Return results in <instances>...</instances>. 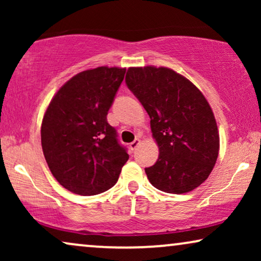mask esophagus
Listing matches in <instances>:
<instances>
[{"instance_id": "34e87169", "label": "esophagus", "mask_w": 261, "mask_h": 261, "mask_svg": "<svg viewBox=\"0 0 261 261\" xmlns=\"http://www.w3.org/2000/svg\"><path fill=\"white\" fill-rule=\"evenodd\" d=\"M140 142H141V140L140 139H135V140L133 141V142H130V145H129V147L132 148V149H135L138 147L139 145H140Z\"/></svg>"}]
</instances>
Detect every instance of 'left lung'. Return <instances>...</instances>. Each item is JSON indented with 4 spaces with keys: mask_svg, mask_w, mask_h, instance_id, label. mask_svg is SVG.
I'll list each match as a JSON object with an SVG mask.
<instances>
[{
    "mask_svg": "<svg viewBox=\"0 0 261 261\" xmlns=\"http://www.w3.org/2000/svg\"><path fill=\"white\" fill-rule=\"evenodd\" d=\"M126 84L151 119L159 158L145 172L153 187L185 194L215 165L220 137L213 110L190 81L167 67H129Z\"/></svg>",
    "mask_w": 261,
    "mask_h": 261,
    "instance_id": "left-lung-1",
    "label": "left lung"
}]
</instances>
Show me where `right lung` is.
Segmentation results:
<instances>
[{
    "instance_id": "right-lung-1",
    "label": "right lung",
    "mask_w": 261,
    "mask_h": 261,
    "mask_svg": "<svg viewBox=\"0 0 261 261\" xmlns=\"http://www.w3.org/2000/svg\"><path fill=\"white\" fill-rule=\"evenodd\" d=\"M126 69L101 66L67 81L52 98L41 124L46 163L58 183L73 194L109 190L129 158L108 110Z\"/></svg>"
}]
</instances>
